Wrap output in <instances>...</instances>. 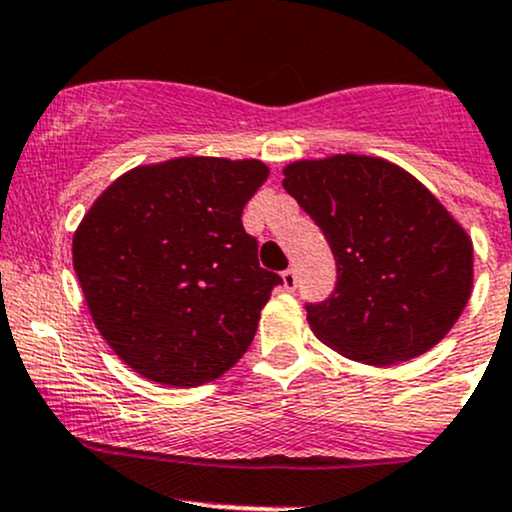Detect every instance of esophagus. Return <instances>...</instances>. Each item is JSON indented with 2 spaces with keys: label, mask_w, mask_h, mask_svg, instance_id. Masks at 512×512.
<instances>
[{
  "label": "esophagus",
  "mask_w": 512,
  "mask_h": 512,
  "mask_svg": "<svg viewBox=\"0 0 512 512\" xmlns=\"http://www.w3.org/2000/svg\"><path fill=\"white\" fill-rule=\"evenodd\" d=\"M296 284H299V277H296L294 269H286V272H282V286L286 291H294Z\"/></svg>",
  "instance_id": "1"
}]
</instances>
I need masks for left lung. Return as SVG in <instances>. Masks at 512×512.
<instances>
[{
    "label": "left lung",
    "mask_w": 512,
    "mask_h": 512,
    "mask_svg": "<svg viewBox=\"0 0 512 512\" xmlns=\"http://www.w3.org/2000/svg\"><path fill=\"white\" fill-rule=\"evenodd\" d=\"M284 189L323 230L338 286L306 306L313 335L372 367L432 350L474 286V245L411 172L374 155H330L284 167Z\"/></svg>",
    "instance_id": "1"
}]
</instances>
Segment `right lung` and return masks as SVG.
<instances>
[{
  "label": "right lung",
  "mask_w": 512,
  "mask_h": 512,
  "mask_svg": "<svg viewBox=\"0 0 512 512\" xmlns=\"http://www.w3.org/2000/svg\"><path fill=\"white\" fill-rule=\"evenodd\" d=\"M267 177L262 160L174 157L121 174L84 213L72 267L101 338L133 372L192 389L245 355L282 284L240 221Z\"/></svg>",
  "instance_id": "obj_1"
}]
</instances>
